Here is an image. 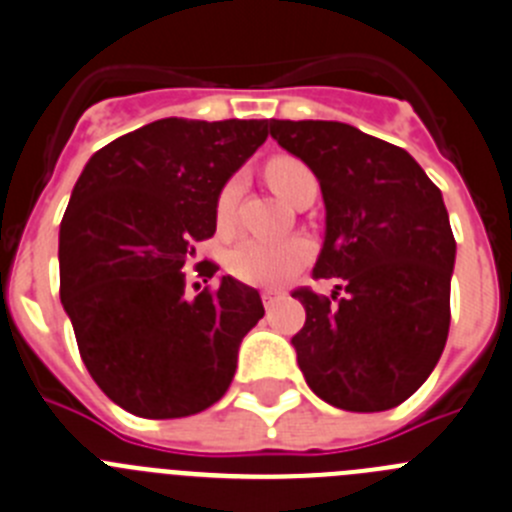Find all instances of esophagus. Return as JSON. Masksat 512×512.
I'll return each instance as SVG.
<instances>
[{"label":"esophagus","mask_w":512,"mask_h":512,"mask_svg":"<svg viewBox=\"0 0 512 512\" xmlns=\"http://www.w3.org/2000/svg\"><path fill=\"white\" fill-rule=\"evenodd\" d=\"M280 298L283 296H280V293H273V290H265V293H262V303H265L267 311H273V308L280 303Z\"/></svg>","instance_id":"esophagus-1"}]
</instances>
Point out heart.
Here are the masks:
<instances>
[{
  "instance_id": "heart-1",
  "label": "heart",
  "mask_w": 512,
  "mask_h": 512,
  "mask_svg": "<svg viewBox=\"0 0 512 512\" xmlns=\"http://www.w3.org/2000/svg\"><path fill=\"white\" fill-rule=\"evenodd\" d=\"M308 173L298 160L280 158L267 165V181L275 191L288 199L290 188L296 186L298 178ZM242 193V178L234 176L219 193V222L227 224ZM313 247L303 237H245L239 239L234 250L229 252V273L247 285L257 288H280L311 260Z\"/></svg>"
}]
</instances>
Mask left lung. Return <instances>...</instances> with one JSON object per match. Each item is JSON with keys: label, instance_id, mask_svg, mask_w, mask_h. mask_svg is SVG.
<instances>
[{"label": "left lung", "instance_id": "obj_1", "mask_svg": "<svg viewBox=\"0 0 512 512\" xmlns=\"http://www.w3.org/2000/svg\"><path fill=\"white\" fill-rule=\"evenodd\" d=\"M270 135L319 181L326 232L313 275L339 280L331 298L293 293L306 308L290 339L298 367L334 408H395L449 336L457 242L441 191L403 147L352 124L270 119Z\"/></svg>", "mask_w": 512, "mask_h": 512}]
</instances>
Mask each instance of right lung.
Instances as JSON below:
<instances>
[{"label": "right lung", "mask_w": 512, "mask_h": 512, "mask_svg": "<svg viewBox=\"0 0 512 512\" xmlns=\"http://www.w3.org/2000/svg\"><path fill=\"white\" fill-rule=\"evenodd\" d=\"M265 140L267 119L168 117L101 147L78 176L58 237L61 303L86 370L124 411L183 418L227 393L239 344L265 316L260 293L224 275L188 298L183 267Z\"/></svg>", "instance_id": "1"}]
</instances>
